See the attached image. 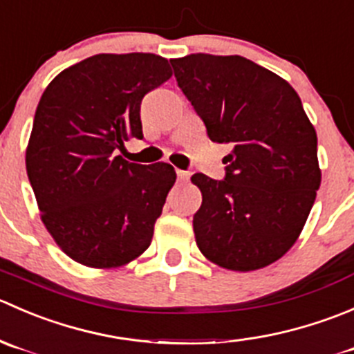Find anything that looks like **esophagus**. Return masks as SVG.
<instances>
[{"label": "esophagus", "mask_w": 354, "mask_h": 354, "mask_svg": "<svg viewBox=\"0 0 354 354\" xmlns=\"http://www.w3.org/2000/svg\"><path fill=\"white\" fill-rule=\"evenodd\" d=\"M189 177H191V174H189V172H184V170H177L178 182H187Z\"/></svg>", "instance_id": "1"}]
</instances>
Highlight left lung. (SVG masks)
I'll return each mask as SVG.
<instances>
[{
  "label": "left lung",
  "instance_id": "obj_1",
  "mask_svg": "<svg viewBox=\"0 0 354 354\" xmlns=\"http://www.w3.org/2000/svg\"><path fill=\"white\" fill-rule=\"evenodd\" d=\"M170 63L208 138L232 145L225 180L191 177L203 196L196 244L227 270L268 267L297 241L320 187L313 124L291 84L251 59L194 53Z\"/></svg>",
  "mask_w": 354,
  "mask_h": 354
}]
</instances>
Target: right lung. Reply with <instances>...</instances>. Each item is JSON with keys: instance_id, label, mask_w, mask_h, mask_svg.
Wrapping results in <instances>:
<instances>
[{"instance_id": "add662e5", "label": "right lung", "mask_w": 354, "mask_h": 354, "mask_svg": "<svg viewBox=\"0 0 354 354\" xmlns=\"http://www.w3.org/2000/svg\"><path fill=\"white\" fill-rule=\"evenodd\" d=\"M170 77L158 55L101 53L59 72L41 96L27 176L46 230L84 267H124L151 244L176 170L115 151L142 139V97Z\"/></svg>"}]
</instances>
